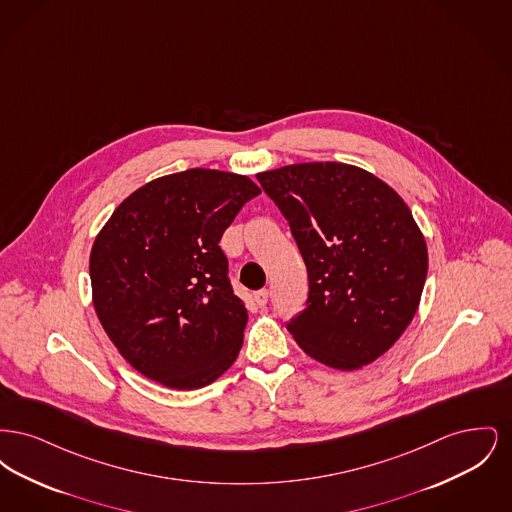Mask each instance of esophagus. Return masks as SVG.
I'll list each match as a JSON object with an SVG mask.
<instances>
[{
	"mask_svg": "<svg viewBox=\"0 0 512 512\" xmlns=\"http://www.w3.org/2000/svg\"><path fill=\"white\" fill-rule=\"evenodd\" d=\"M253 297L259 307H265L268 303V290H259V292L253 293Z\"/></svg>",
	"mask_w": 512,
	"mask_h": 512,
	"instance_id": "obj_1",
	"label": "esophagus"
}]
</instances>
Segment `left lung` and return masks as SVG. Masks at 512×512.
<instances>
[{
    "label": "left lung",
    "instance_id": "obj_1",
    "mask_svg": "<svg viewBox=\"0 0 512 512\" xmlns=\"http://www.w3.org/2000/svg\"><path fill=\"white\" fill-rule=\"evenodd\" d=\"M288 220L309 274L286 328L313 359L355 370L384 355L420 303L428 249L407 203L374 174L299 163L257 174Z\"/></svg>",
    "mask_w": 512,
    "mask_h": 512
}]
</instances>
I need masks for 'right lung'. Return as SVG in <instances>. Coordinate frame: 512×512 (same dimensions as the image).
Here are the masks:
<instances>
[{
	"mask_svg": "<svg viewBox=\"0 0 512 512\" xmlns=\"http://www.w3.org/2000/svg\"><path fill=\"white\" fill-rule=\"evenodd\" d=\"M261 194L247 176L190 169L128 195L90 255L94 307L122 357L172 390L215 382L247 324L228 278L224 230Z\"/></svg>",
	"mask_w": 512,
	"mask_h": 512,
	"instance_id": "1",
	"label": "right lung"
}]
</instances>
